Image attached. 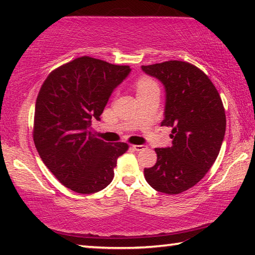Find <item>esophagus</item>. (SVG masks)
I'll use <instances>...</instances> for the list:
<instances>
[{
  "label": "esophagus",
  "instance_id": "34e87169",
  "mask_svg": "<svg viewBox=\"0 0 255 255\" xmlns=\"http://www.w3.org/2000/svg\"><path fill=\"white\" fill-rule=\"evenodd\" d=\"M133 147V149L135 150H137V152H140V150H143V149H145V147L146 146L145 145H133L132 146Z\"/></svg>",
  "mask_w": 255,
  "mask_h": 255
}]
</instances>
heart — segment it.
<instances>
[{"label": "heart", "mask_w": 255, "mask_h": 255, "mask_svg": "<svg viewBox=\"0 0 255 255\" xmlns=\"http://www.w3.org/2000/svg\"><path fill=\"white\" fill-rule=\"evenodd\" d=\"M136 88H137V93H143V92L150 91V90L153 89H158L156 82L150 79V77H146V76L140 77V79L137 81Z\"/></svg>", "instance_id": "obj_1"}]
</instances>
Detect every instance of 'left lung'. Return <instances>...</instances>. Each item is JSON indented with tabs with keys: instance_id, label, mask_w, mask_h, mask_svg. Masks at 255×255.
I'll return each mask as SVG.
<instances>
[{
	"instance_id": "1",
	"label": "left lung",
	"mask_w": 255,
	"mask_h": 255,
	"mask_svg": "<svg viewBox=\"0 0 255 255\" xmlns=\"http://www.w3.org/2000/svg\"><path fill=\"white\" fill-rule=\"evenodd\" d=\"M162 82L166 92L161 126L172 127V146L155 148L157 161L144 169L156 191L178 195L204 178L217 158L226 130L221 96L200 68L188 62L169 60L141 66Z\"/></svg>"
}]
</instances>
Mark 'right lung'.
<instances>
[{
  "instance_id": "right-lung-1",
  "label": "right lung",
  "mask_w": 255,
  "mask_h": 255,
  "mask_svg": "<svg viewBox=\"0 0 255 255\" xmlns=\"http://www.w3.org/2000/svg\"><path fill=\"white\" fill-rule=\"evenodd\" d=\"M130 72L90 56L50 72L38 93L33 141L39 156L60 183L77 193H94L114 179L126 143H106L90 130L100 120L114 90Z\"/></svg>"
}]
</instances>
